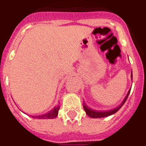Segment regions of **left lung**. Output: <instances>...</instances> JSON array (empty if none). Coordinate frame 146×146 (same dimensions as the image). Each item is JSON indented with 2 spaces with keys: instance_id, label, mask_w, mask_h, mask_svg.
Instances as JSON below:
<instances>
[{
  "instance_id": "1",
  "label": "left lung",
  "mask_w": 146,
  "mask_h": 146,
  "mask_svg": "<svg viewBox=\"0 0 146 146\" xmlns=\"http://www.w3.org/2000/svg\"><path fill=\"white\" fill-rule=\"evenodd\" d=\"M131 77L132 78V72H131ZM129 92H130V91L127 93L126 97L124 98L123 101L122 102V103L120 104L119 106H118V108L112 110H109V111H105V112L104 111H96V110H94L91 109V108H89L88 107L87 105L85 104V103H83V108H84V110H85V111H86V114H87L89 117H91V118H104V117H108V116H109V115H111L114 114V113H115L117 111H118V110H119L120 108L123 106V104L125 103V102L126 101V99H127V98H128V96H129Z\"/></svg>"
}]
</instances>
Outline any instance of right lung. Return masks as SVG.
Masks as SVG:
<instances>
[{
    "mask_svg": "<svg viewBox=\"0 0 146 146\" xmlns=\"http://www.w3.org/2000/svg\"><path fill=\"white\" fill-rule=\"evenodd\" d=\"M60 109V106L55 107L53 109L50 111L49 113H46L44 115H38V116H32L33 118H38V119H51V118H55L57 117L58 114V110Z\"/></svg>",
    "mask_w": 146,
    "mask_h": 146,
    "instance_id": "1",
    "label": "right lung"
}]
</instances>
